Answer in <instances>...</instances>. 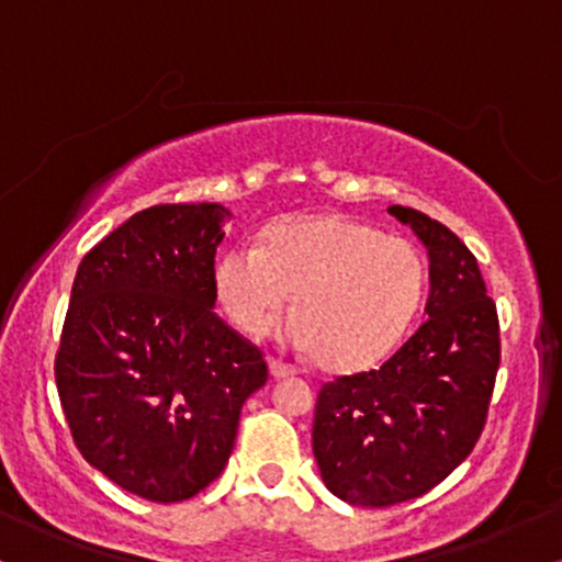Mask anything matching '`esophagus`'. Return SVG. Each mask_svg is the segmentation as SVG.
Wrapping results in <instances>:
<instances>
[{"label":"esophagus","mask_w":562,"mask_h":562,"mask_svg":"<svg viewBox=\"0 0 562 562\" xmlns=\"http://www.w3.org/2000/svg\"><path fill=\"white\" fill-rule=\"evenodd\" d=\"M269 372H272V378H277V380L293 378L295 375V367L280 362V359H269Z\"/></svg>","instance_id":"esophagus-1"}]
</instances>
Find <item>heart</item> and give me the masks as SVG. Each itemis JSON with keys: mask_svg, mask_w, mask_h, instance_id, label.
<instances>
[{"mask_svg": "<svg viewBox=\"0 0 562 562\" xmlns=\"http://www.w3.org/2000/svg\"><path fill=\"white\" fill-rule=\"evenodd\" d=\"M216 299L237 330L261 338L295 295L282 338L335 372L378 364L404 340L428 288L417 245L340 214L274 224L263 245L218 256Z\"/></svg>", "mask_w": 562, "mask_h": 562, "instance_id": "obj_1", "label": "heart"}]
</instances>
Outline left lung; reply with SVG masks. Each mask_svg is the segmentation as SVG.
<instances>
[{"label": "left lung", "instance_id": "1", "mask_svg": "<svg viewBox=\"0 0 562 562\" xmlns=\"http://www.w3.org/2000/svg\"><path fill=\"white\" fill-rule=\"evenodd\" d=\"M391 216L428 248V319L378 370L322 385L312 447L322 481L359 507H389L438 486L486 425L499 319L479 261L436 218L404 205Z\"/></svg>", "mask_w": 562, "mask_h": 562}]
</instances>
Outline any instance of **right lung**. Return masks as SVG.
<instances>
[{
	"label": "right lung",
	"mask_w": 562,
	"mask_h": 562,
	"mask_svg": "<svg viewBox=\"0 0 562 562\" xmlns=\"http://www.w3.org/2000/svg\"><path fill=\"white\" fill-rule=\"evenodd\" d=\"M218 203L139 211L83 256L55 383L89 465L142 499L184 502L218 479L263 353L216 317Z\"/></svg>",
	"instance_id": "add662e5"
}]
</instances>
